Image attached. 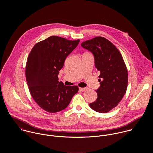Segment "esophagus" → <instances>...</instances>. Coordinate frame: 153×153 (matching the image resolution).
<instances>
[{"mask_svg": "<svg viewBox=\"0 0 153 153\" xmlns=\"http://www.w3.org/2000/svg\"><path fill=\"white\" fill-rule=\"evenodd\" d=\"M87 88H79V90H81V91H85L87 89Z\"/></svg>", "mask_w": 153, "mask_h": 153, "instance_id": "esophagus-1", "label": "esophagus"}]
</instances>
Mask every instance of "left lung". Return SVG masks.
Segmentation results:
<instances>
[{
	"label": "left lung",
	"instance_id": "8db88e82",
	"mask_svg": "<svg viewBox=\"0 0 153 153\" xmlns=\"http://www.w3.org/2000/svg\"><path fill=\"white\" fill-rule=\"evenodd\" d=\"M81 46L92 53L100 72L98 97L89 104L94 111L106 113L118 105L126 92L128 71L121 54L108 39L98 36L83 42Z\"/></svg>",
	"mask_w": 153,
	"mask_h": 153
}]
</instances>
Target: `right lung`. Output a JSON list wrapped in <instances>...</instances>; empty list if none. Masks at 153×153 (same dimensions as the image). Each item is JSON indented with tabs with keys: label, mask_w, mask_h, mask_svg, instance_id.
Instances as JSON below:
<instances>
[{
	"label": "right lung",
	"mask_w": 153,
	"mask_h": 153,
	"mask_svg": "<svg viewBox=\"0 0 153 153\" xmlns=\"http://www.w3.org/2000/svg\"><path fill=\"white\" fill-rule=\"evenodd\" d=\"M79 42V39L52 36L35 44L29 54L25 74L29 92L37 104L48 112L66 108L79 90L77 86H66L58 77L66 57Z\"/></svg>",
	"instance_id": "obj_1"
}]
</instances>
